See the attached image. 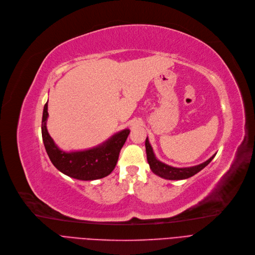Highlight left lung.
<instances>
[{"mask_svg":"<svg viewBox=\"0 0 255 255\" xmlns=\"http://www.w3.org/2000/svg\"><path fill=\"white\" fill-rule=\"evenodd\" d=\"M145 148H146L147 162L149 164L151 171L154 174H156L157 176H160V177L165 178V179H169V180L186 179V178H189L193 175H195L196 173L201 171L205 166H208L216 155V153L213 154L209 160H207V161L199 164V165L179 168V167H173V166H170V165H167V164L161 162L160 160H157L154 152H153L151 144L149 143L148 137L146 138V140H145Z\"/></svg>","mask_w":255,"mask_h":255,"instance_id":"obj_1","label":"left lung"}]
</instances>
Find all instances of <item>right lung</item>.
<instances>
[{"instance_id":"1","label":"right lung","mask_w":255,"mask_h":255,"mask_svg":"<svg viewBox=\"0 0 255 255\" xmlns=\"http://www.w3.org/2000/svg\"><path fill=\"white\" fill-rule=\"evenodd\" d=\"M48 118L47 102L44 105L41 134L46 153L53 165L63 174L80 180H95L110 174L116 166L119 152L129 134L125 128L94 147L65 151L60 148L50 136L46 128Z\"/></svg>"}]
</instances>
